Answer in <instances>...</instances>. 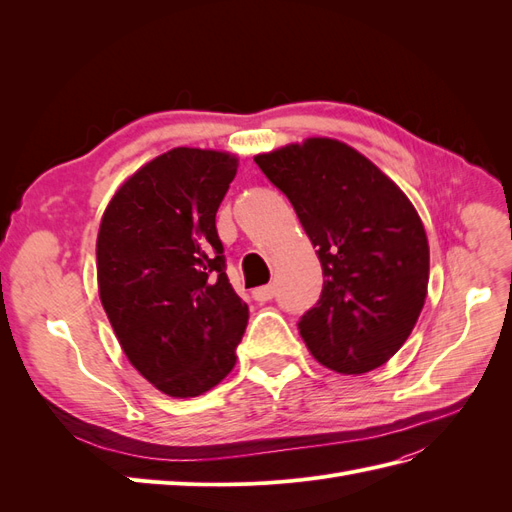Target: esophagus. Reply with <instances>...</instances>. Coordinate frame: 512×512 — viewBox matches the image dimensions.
I'll list each match as a JSON object with an SVG mask.
<instances>
[{"mask_svg":"<svg viewBox=\"0 0 512 512\" xmlns=\"http://www.w3.org/2000/svg\"><path fill=\"white\" fill-rule=\"evenodd\" d=\"M252 297L256 299V301H260V303H267V301H271L273 297H275V286H260V288H254L252 290Z\"/></svg>","mask_w":512,"mask_h":512,"instance_id":"esophagus-1","label":"esophagus"}]
</instances>
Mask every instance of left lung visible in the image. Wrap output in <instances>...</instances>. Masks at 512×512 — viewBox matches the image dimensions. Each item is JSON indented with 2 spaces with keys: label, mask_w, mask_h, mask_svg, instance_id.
<instances>
[{
  "label": "left lung",
  "mask_w": 512,
  "mask_h": 512,
  "mask_svg": "<svg viewBox=\"0 0 512 512\" xmlns=\"http://www.w3.org/2000/svg\"><path fill=\"white\" fill-rule=\"evenodd\" d=\"M254 162L288 196L322 265L320 301L299 322L305 346L337 374L384 365L427 299L421 215L391 177L335 138H305Z\"/></svg>",
  "instance_id": "left-lung-1"
}]
</instances>
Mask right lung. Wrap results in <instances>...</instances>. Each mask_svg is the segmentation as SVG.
<instances>
[{
	"label": "right lung",
	"instance_id": "add662e5",
	"mask_svg": "<svg viewBox=\"0 0 512 512\" xmlns=\"http://www.w3.org/2000/svg\"><path fill=\"white\" fill-rule=\"evenodd\" d=\"M237 168L232 153L175 147L123 181L102 213V307L132 367L168 397L203 395L237 363L250 312L215 230Z\"/></svg>",
	"mask_w": 512,
	"mask_h": 512
}]
</instances>
